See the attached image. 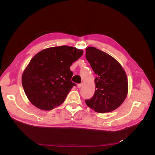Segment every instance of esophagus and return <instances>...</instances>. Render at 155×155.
Listing matches in <instances>:
<instances>
[{
  "label": "esophagus",
  "mask_w": 155,
  "mask_h": 155,
  "mask_svg": "<svg viewBox=\"0 0 155 155\" xmlns=\"http://www.w3.org/2000/svg\"><path fill=\"white\" fill-rule=\"evenodd\" d=\"M82 85H83L82 83H79V84H78V88H81L82 87Z\"/></svg>",
  "instance_id": "1"
}]
</instances>
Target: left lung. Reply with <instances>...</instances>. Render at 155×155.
<instances>
[{"label":"left lung","instance_id":"1","mask_svg":"<svg viewBox=\"0 0 155 155\" xmlns=\"http://www.w3.org/2000/svg\"><path fill=\"white\" fill-rule=\"evenodd\" d=\"M85 56L97 75L94 94L85 100L86 104L100 113L116 109L122 104L128 92L127 78L124 68L112 56L95 47L86 48Z\"/></svg>","mask_w":155,"mask_h":155}]
</instances>
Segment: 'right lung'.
<instances>
[{
    "instance_id": "obj_1",
    "label": "right lung",
    "mask_w": 155,
    "mask_h": 155,
    "mask_svg": "<svg viewBox=\"0 0 155 155\" xmlns=\"http://www.w3.org/2000/svg\"><path fill=\"white\" fill-rule=\"evenodd\" d=\"M82 50L61 46L42 50L33 58L22 76V85L31 104L50 110L64 102L76 84L70 67L80 58Z\"/></svg>"
}]
</instances>
